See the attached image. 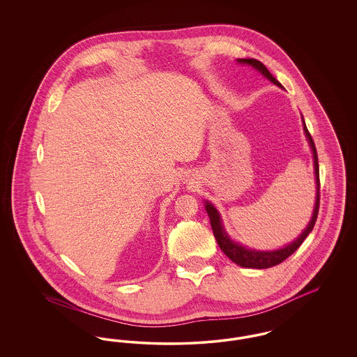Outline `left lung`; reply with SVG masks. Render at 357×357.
Returning <instances> with one entry per match:
<instances>
[{"label": "left lung", "instance_id": "8db88e82", "mask_svg": "<svg viewBox=\"0 0 357 357\" xmlns=\"http://www.w3.org/2000/svg\"><path fill=\"white\" fill-rule=\"evenodd\" d=\"M239 64H246L255 70H258L264 77H266L269 82H272L273 84L282 88V85L280 82L275 80V77L273 76L272 73L268 70V68L258 60L255 59H238ZM304 121V132H305L306 139L309 142V146L312 149V153H313V166H314V175H316V202H314V208L312 213V218L310 222L307 223L305 230L296 238L293 242H290L288 245H285L284 248H280L277 250H255V249H250L246 248L241 243L236 242L234 239H231L230 236L226 233L225 226L222 223L221 214L220 211L210 204L208 201H204V208L208 214L210 218V223H211V229L214 233V237L217 239L222 252L227 255L234 264H237L242 268H250V269H268L275 266L278 264H281L282 261H285L289 255H293L300 245L304 242L309 233L313 230L314 223L317 220V214H319V207H320V172H319V158H317V151L314 147V142L312 139V136L309 134L307 128L305 126V120L303 118Z\"/></svg>", "mask_w": 357, "mask_h": 357}]
</instances>
